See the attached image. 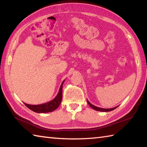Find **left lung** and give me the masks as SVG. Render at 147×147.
<instances>
[{
    "instance_id": "left-lung-1",
    "label": "left lung",
    "mask_w": 147,
    "mask_h": 147,
    "mask_svg": "<svg viewBox=\"0 0 147 147\" xmlns=\"http://www.w3.org/2000/svg\"><path fill=\"white\" fill-rule=\"evenodd\" d=\"M87 102L88 103V104L89 105V106L91 107V108H92L94 110H96L97 111H100V112H109L111 111L114 110L115 109H116L118 106H116L115 107H113V108H111V109H104V108H100V107H96L95 106H94L92 104L90 103L89 102V100H87Z\"/></svg>"
}]
</instances>
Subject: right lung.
I'll list each match as a JSON object with an SVG mask.
<instances>
[{"mask_svg": "<svg viewBox=\"0 0 147 147\" xmlns=\"http://www.w3.org/2000/svg\"><path fill=\"white\" fill-rule=\"evenodd\" d=\"M64 82H65V81H63L61 86H60L58 94L50 102L39 105H30L24 103L25 105L30 109L36 113H47L54 111L59 107V104L61 102L62 88Z\"/></svg>", "mask_w": 147, "mask_h": 147, "instance_id": "add662e5", "label": "right lung"}]
</instances>
